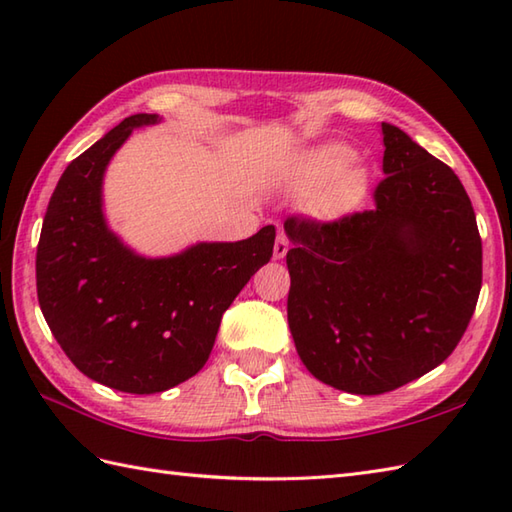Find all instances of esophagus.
Segmentation results:
<instances>
[{
  "label": "esophagus",
  "mask_w": 512,
  "mask_h": 512,
  "mask_svg": "<svg viewBox=\"0 0 512 512\" xmlns=\"http://www.w3.org/2000/svg\"><path fill=\"white\" fill-rule=\"evenodd\" d=\"M290 248V242H288V235L284 231L277 233V242H275V259H284L286 253Z\"/></svg>",
  "instance_id": "esophagus-1"
}]
</instances>
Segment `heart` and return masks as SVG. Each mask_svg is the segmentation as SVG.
Segmentation results:
<instances>
[{
    "mask_svg": "<svg viewBox=\"0 0 512 512\" xmlns=\"http://www.w3.org/2000/svg\"><path fill=\"white\" fill-rule=\"evenodd\" d=\"M352 156L341 143H323L299 156L292 182L299 191H310L306 209L319 222H339L365 202L369 171Z\"/></svg>",
    "mask_w": 512,
    "mask_h": 512,
    "instance_id": "heart-1",
    "label": "heart"
}]
</instances>
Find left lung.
I'll return each instance as SVG.
<instances>
[{
  "instance_id": "left-lung-1",
  "label": "left lung",
  "mask_w": 512,
  "mask_h": 512,
  "mask_svg": "<svg viewBox=\"0 0 512 512\" xmlns=\"http://www.w3.org/2000/svg\"><path fill=\"white\" fill-rule=\"evenodd\" d=\"M376 209L284 222L288 325L321 383L376 396L449 358L482 288V239L453 169L383 123Z\"/></svg>"
}]
</instances>
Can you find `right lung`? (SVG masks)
<instances>
[{"mask_svg":"<svg viewBox=\"0 0 512 512\" xmlns=\"http://www.w3.org/2000/svg\"><path fill=\"white\" fill-rule=\"evenodd\" d=\"M134 114L65 167L37 246V297L54 339L79 372L127 394H156L209 361L226 308L270 262L275 226L239 242H198L169 257L129 248L103 213L105 169Z\"/></svg>","mask_w":512,"mask_h":512,"instance_id":"add662e5","label":"right lung"}]
</instances>
